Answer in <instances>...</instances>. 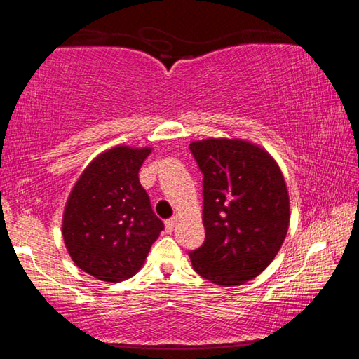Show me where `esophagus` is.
<instances>
[{"mask_svg": "<svg viewBox=\"0 0 359 359\" xmlns=\"http://www.w3.org/2000/svg\"><path fill=\"white\" fill-rule=\"evenodd\" d=\"M165 224H166V231H168V233H172L174 228H175V224H177V218H175V217L169 218V220L165 222Z\"/></svg>", "mask_w": 359, "mask_h": 359, "instance_id": "34e87169", "label": "esophagus"}]
</instances>
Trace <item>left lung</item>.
Returning <instances> with one entry per match:
<instances>
[{"label": "left lung", "instance_id": "obj_1", "mask_svg": "<svg viewBox=\"0 0 359 359\" xmlns=\"http://www.w3.org/2000/svg\"><path fill=\"white\" fill-rule=\"evenodd\" d=\"M190 150L203 172L205 239L188 252L205 280L231 287L263 272L285 241L290 201L277 163L239 139H205Z\"/></svg>", "mask_w": 359, "mask_h": 359}]
</instances>
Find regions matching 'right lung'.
<instances>
[{
	"label": "right lung",
	"instance_id": "1",
	"mask_svg": "<svg viewBox=\"0 0 359 359\" xmlns=\"http://www.w3.org/2000/svg\"><path fill=\"white\" fill-rule=\"evenodd\" d=\"M149 154L121 145L96 156L66 203V248L76 266L98 280L135 276L165 229L137 177Z\"/></svg>",
	"mask_w": 359,
	"mask_h": 359
}]
</instances>
